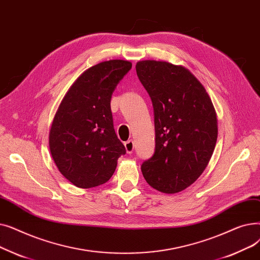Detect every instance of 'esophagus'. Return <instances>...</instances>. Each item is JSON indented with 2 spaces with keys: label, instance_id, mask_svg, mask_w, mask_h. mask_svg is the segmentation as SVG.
I'll return each instance as SVG.
<instances>
[{
  "label": "esophagus",
  "instance_id": "34e87169",
  "mask_svg": "<svg viewBox=\"0 0 260 260\" xmlns=\"http://www.w3.org/2000/svg\"><path fill=\"white\" fill-rule=\"evenodd\" d=\"M125 149H126V153L127 154H132L134 151V141L133 140H128L124 143Z\"/></svg>",
  "mask_w": 260,
  "mask_h": 260
}]
</instances>
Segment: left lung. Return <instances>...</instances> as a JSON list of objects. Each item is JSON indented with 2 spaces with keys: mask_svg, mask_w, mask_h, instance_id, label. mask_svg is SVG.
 <instances>
[{
  "mask_svg": "<svg viewBox=\"0 0 260 260\" xmlns=\"http://www.w3.org/2000/svg\"><path fill=\"white\" fill-rule=\"evenodd\" d=\"M137 76L154 107L155 153L141 171L159 192L176 194L193 184L215 149L217 115L206 88L181 65L144 60Z\"/></svg>",
  "mask_w": 260,
  "mask_h": 260,
  "instance_id": "8db88e82",
  "label": "left lung"
}]
</instances>
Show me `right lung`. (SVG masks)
Listing matches in <instances>:
<instances>
[{
	"mask_svg": "<svg viewBox=\"0 0 260 260\" xmlns=\"http://www.w3.org/2000/svg\"><path fill=\"white\" fill-rule=\"evenodd\" d=\"M132 68L124 60L91 66L70 87L54 115L49 149L60 173L74 185L89 188L111 179L126 153L114 129L112 94Z\"/></svg>",
	"mask_w": 260,
	"mask_h": 260,
	"instance_id": "1",
	"label": "right lung"
}]
</instances>
